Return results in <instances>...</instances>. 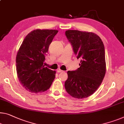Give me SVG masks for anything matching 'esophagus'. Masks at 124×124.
<instances>
[{"mask_svg":"<svg viewBox=\"0 0 124 124\" xmlns=\"http://www.w3.org/2000/svg\"><path fill=\"white\" fill-rule=\"evenodd\" d=\"M63 71H62V70L60 69H59L57 70V72H58V73H62V72H63Z\"/></svg>","mask_w":124,"mask_h":124,"instance_id":"esophagus-1","label":"esophagus"}]
</instances>
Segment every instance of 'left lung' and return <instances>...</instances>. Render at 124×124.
<instances>
[{"label": "left lung", "mask_w": 124, "mask_h": 124, "mask_svg": "<svg viewBox=\"0 0 124 124\" xmlns=\"http://www.w3.org/2000/svg\"><path fill=\"white\" fill-rule=\"evenodd\" d=\"M65 35L80 64L77 70L67 72L65 88L73 98H86L97 90L105 75L104 44L100 38L92 32L68 30Z\"/></svg>", "instance_id": "1"}]
</instances>
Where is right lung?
<instances>
[{"mask_svg": "<svg viewBox=\"0 0 124 124\" xmlns=\"http://www.w3.org/2000/svg\"><path fill=\"white\" fill-rule=\"evenodd\" d=\"M58 30L36 29L26 36L16 57L19 80L26 90L42 93L50 88L56 71L44 67L49 46Z\"/></svg>", "mask_w": 124, "mask_h": 124, "instance_id": "obj_1", "label": "right lung"}]
</instances>
